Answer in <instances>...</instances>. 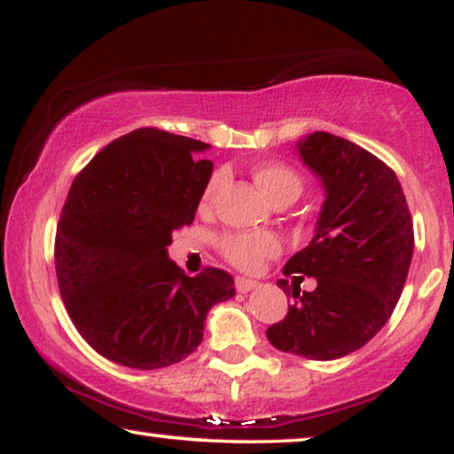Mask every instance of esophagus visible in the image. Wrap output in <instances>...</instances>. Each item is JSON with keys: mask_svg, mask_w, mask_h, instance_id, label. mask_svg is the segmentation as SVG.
Instances as JSON below:
<instances>
[{"mask_svg": "<svg viewBox=\"0 0 454 454\" xmlns=\"http://www.w3.org/2000/svg\"><path fill=\"white\" fill-rule=\"evenodd\" d=\"M235 287H238L239 294H247V291L258 287V281H252V278H238V281H235Z\"/></svg>", "mask_w": 454, "mask_h": 454, "instance_id": "34e87169", "label": "esophagus"}]
</instances>
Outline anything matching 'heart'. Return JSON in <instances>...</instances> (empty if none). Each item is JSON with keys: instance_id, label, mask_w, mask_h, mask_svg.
I'll list each match as a JSON object with an SVG mask.
<instances>
[{"instance_id": "heart-1", "label": "heart", "mask_w": 454, "mask_h": 454, "mask_svg": "<svg viewBox=\"0 0 454 454\" xmlns=\"http://www.w3.org/2000/svg\"><path fill=\"white\" fill-rule=\"evenodd\" d=\"M254 182L270 202L283 200V198H295L301 194L303 182L291 167L283 163H260L252 169ZM223 184V177H210L200 196V208L208 210L213 207L216 192ZM281 250V241L277 235L256 231V233H231L223 239V252L227 260L241 270H256L262 266L266 258H272Z\"/></svg>"}]
</instances>
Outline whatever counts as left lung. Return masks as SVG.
<instances>
[{
	"label": "left lung",
	"mask_w": 454,
	"mask_h": 454,
	"mask_svg": "<svg viewBox=\"0 0 454 454\" xmlns=\"http://www.w3.org/2000/svg\"><path fill=\"white\" fill-rule=\"evenodd\" d=\"M295 151L325 202L312 241L283 272L314 277L316 289L291 283L295 301L266 337L278 351L328 362L362 349L388 322L411 266L413 221L395 171L356 142L314 132ZM277 285L291 291L285 278Z\"/></svg>",
	"instance_id": "1"
}]
</instances>
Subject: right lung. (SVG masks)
<instances>
[{
	"mask_svg": "<svg viewBox=\"0 0 454 454\" xmlns=\"http://www.w3.org/2000/svg\"><path fill=\"white\" fill-rule=\"evenodd\" d=\"M210 145L154 128L98 151L74 179L55 238L59 294L97 353L134 370L182 362L202 343L210 308L235 295L233 277H185L167 252L190 225L213 176Z\"/></svg>",
	"mask_w": 454,
	"mask_h": 454,
	"instance_id": "obj_1",
	"label": "right lung"
}]
</instances>
